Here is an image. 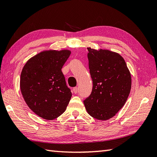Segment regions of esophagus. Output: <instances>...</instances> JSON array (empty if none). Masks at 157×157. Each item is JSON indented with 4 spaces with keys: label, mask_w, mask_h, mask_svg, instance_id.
Here are the masks:
<instances>
[{
    "label": "esophagus",
    "mask_w": 157,
    "mask_h": 157,
    "mask_svg": "<svg viewBox=\"0 0 157 157\" xmlns=\"http://www.w3.org/2000/svg\"><path fill=\"white\" fill-rule=\"evenodd\" d=\"M73 93H74L75 94L78 93V87H74V88H73Z\"/></svg>",
    "instance_id": "34e87169"
}]
</instances>
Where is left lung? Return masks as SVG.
<instances>
[{"label": "left lung", "mask_w": 157, "mask_h": 157, "mask_svg": "<svg viewBox=\"0 0 157 157\" xmlns=\"http://www.w3.org/2000/svg\"><path fill=\"white\" fill-rule=\"evenodd\" d=\"M88 68L93 90L84 101L87 112L101 121L112 118L126 103L131 88V77L121 55L109 50L88 48Z\"/></svg>", "instance_id": "obj_1"}]
</instances>
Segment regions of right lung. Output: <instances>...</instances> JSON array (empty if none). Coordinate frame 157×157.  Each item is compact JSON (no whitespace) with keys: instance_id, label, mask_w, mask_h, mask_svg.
Wrapping results in <instances>:
<instances>
[{"instance_id":"add662e5","label":"right lung","mask_w":157,"mask_h":157,"mask_svg":"<svg viewBox=\"0 0 157 157\" xmlns=\"http://www.w3.org/2000/svg\"><path fill=\"white\" fill-rule=\"evenodd\" d=\"M71 54L69 50L45 51L27 61L21 71L20 89L32 111L53 120L66 110L72 93L61 71Z\"/></svg>"}]
</instances>
